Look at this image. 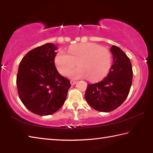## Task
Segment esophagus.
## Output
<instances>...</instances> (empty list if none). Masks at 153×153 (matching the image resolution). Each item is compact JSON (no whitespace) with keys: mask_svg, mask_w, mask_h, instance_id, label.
Segmentation results:
<instances>
[{"mask_svg":"<svg viewBox=\"0 0 153 153\" xmlns=\"http://www.w3.org/2000/svg\"><path fill=\"white\" fill-rule=\"evenodd\" d=\"M76 83H77V81H74V80H71V81H70V84H71V85L76 84Z\"/></svg>","mask_w":153,"mask_h":153,"instance_id":"1","label":"esophagus"}]
</instances>
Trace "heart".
I'll use <instances>...</instances> for the list:
<instances>
[{
    "instance_id": "obj_1",
    "label": "heart",
    "mask_w": 153,
    "mask_h": 153,
    "mask_svg": "<svg viewBox=\"0 0 153 153\" xmlns=\"http://www.w3.org/2000/svg\"><path fill=\"white\" fill-rule=\"evenodd\" d=\"M76 63L78 67L69 74L70 78L88 77L90 81H97L109 70L111 55L107 48L90 42L73 45L69 47L67 53L60 51L56 54L55 64L62 76H67Z\"/></svg>"
}]
</instances>
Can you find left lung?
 Returning a JSON list of instances; mask_svg holds the SVG:
<instances>
[{
  "mask_svg": "<svg viewBox=\"0 0 153 153\" xmlns=\"http://www.w3.org/2000/svg\"><path fill=\"white\" fill-rule=\"evenodd\" d=\"M113 63L107 76L100 82L88 85L85 98L93 108L109 112L125 101L132 83L133 71L130 60L117 46H111Z\"/></svg>",
  "mask_w": 153,
  "mask_h": 153,
  "instance_id": "8db88e82",
  "label": "left lung"
}]
</instances>
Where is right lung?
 <instances>
[{"label":"right lung","instance_id":"right-lung-1","mask_svg":"<svg viewBox=\"0 0 153 153\" xmlns=\"http://www.w3.org/2000/svg\"><path fill=\"white\" fill-rule=\"evenodd\" d=\"M56 47L46 43L30 51L21 61L17 75V92L31 112L48 115L65 101L70 81L59 74L55 65Z\"/></svg>","mask_w":153,"mask_h":153}]
</instances>
